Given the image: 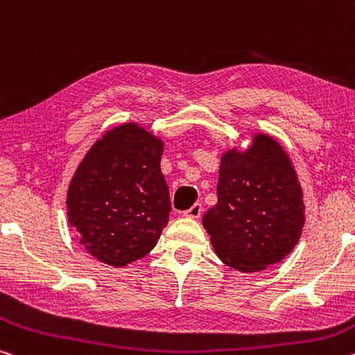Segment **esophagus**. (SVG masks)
I'll list each match as a JSON object with an SVG mask.
<instances>
[{
	"label": "esophagus",
	"instance_id": "obj_1",
	"mask_svg": "<svg viewBox=\"0 0 355 355\" xmlns=\"http://www.w3.org/2000/svg\"><path fill=\"white\" fill-rule=\"evenodd\" d=\"M200 213H202V204H199V202H196V204L191 207V208H188V210L184 211L183 215L188 216V218H199Z\"/></svg>",
	"mask_w": 355,
	"mask_h": 355
}]
</instances>
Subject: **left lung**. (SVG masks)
Returning <instances> with one entry per match:
<instances>
[{
    "instance_id": "obj_1",
    "label": "left lung",
    "mask_w": 355,
    "mask_h": 355,
    "mask_svg": "<svg viewBox=\"0 0 355 355\" xmlns=\"http://www.w3.org/2000/svg\"><path fill=\"white\" fill-rule=\"evenodd\" d=\"M216 191L218 204L202 223L226 266L261 272L294 250L305 224V204L289 156L277 140L256 134L246 151H226Z\"/></svg>"
}]
</instances>
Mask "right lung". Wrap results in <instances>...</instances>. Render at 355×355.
I'll return each instance as SVG.
<instances>
[{
  "mask_svg": "<svg viewBox=\"0 0 355 355\" xmlns=\"http://www.w3.org/2000/svg\"><path fill=\"white\" fill-rule=\"evenodd\" d=\"M164 144L136 123L101 137L67 189V219L98 261L125 267L147 256L168 221L171 198L161 172Z\"/></svg>",
  "mask_w": 355,
  "mask_h": 355,
  "instance_id": "add662e5",
  "label": "right lung"
}]
</instances>
